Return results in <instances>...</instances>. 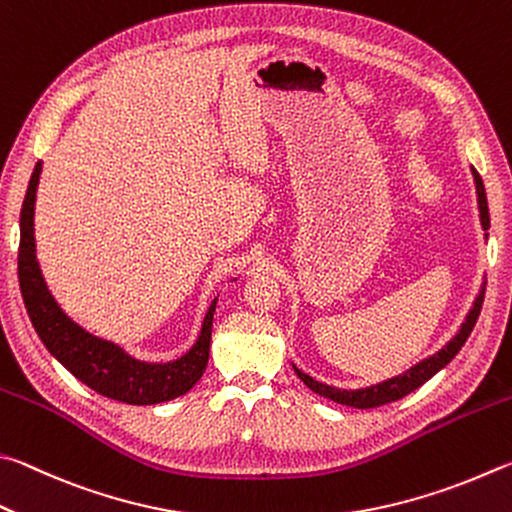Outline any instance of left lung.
<instances>
[{
  "label": "left lung",
  "instance_id": "8db88e82",
  "mask_svg": "<svg viewBox=\"0 0 512 512\" xmlns=\"http://www.w3.org/2000/svg\"><path fill=\"white\" fill-rule=\"evenodd\" d=\"M472 170V177H474V186H477V204H479V220H481V229L486 231V240H488V229H490V213H488V200H486V188H483V179L477 173V168L470 166ZM483 294H486V281L481 283L477 299L472 301V308L468 310V315H465L461 328L456 330L454 337L447 342L445 346L438 348L434 355L425 357V360L416 362L414 366H409L407 371H402L400 375H393V378L382 380L378 384H371V387H362V389H339L333 387V384H326L321 380H315L312 375L303 373L297 364H292L294 373L299 375V380L310 387L319 396H324L333 402H339V405H346V407H355V409H373V407H380V405H387V402L393 400H400L405 398L407 393L416 391L420 384H425L429 378H434V375L445 369L447 364H450L456 353L461 351V346L465 344V339L470 337L474 324H477L479 319V312L483 306Z\"/></svg>",
  "mask_w": 512,
  "mask_h": 512
}]
</instances>
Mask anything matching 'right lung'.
<instances>
[{"label":"right lung","mask_w":512,"mask_h":512,"mask_svg":"<svg viewBox=\"0 0 512 512\" xmlns=\"http://www.w3.org/2000/svg\"><path fill=\"white\" fill-rule=\"evenodd\" d=\"M42 161L33 168L20 213V254L17 276L26 312L47 351L89 389L128 405H159L191 391L209 364L211 326L218 297L211 301L202 328L188 351L170 362H146L121 344L103 339L76 324L53 297L35 256V197ZM236 281V279H233Z\"/></svg>","instance_id":"right-lung-1"}]
</instances>
